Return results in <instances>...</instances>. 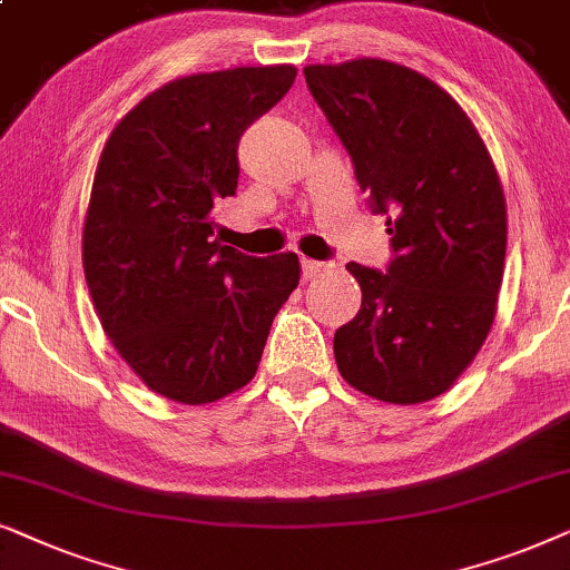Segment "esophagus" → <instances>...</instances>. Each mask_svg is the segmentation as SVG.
Masks as SVG:
<instances>
[{"instance_id": "obj_1", "label": "esophagus", "mask_w": 570, "mask_h": 570, "mask_svg": "<svg viewBox=\"0 0 570 570\" xmlns=\"http://www.w3.org/2000/svg\"><path fill=\"white\" fill-rule=\"evenodd\" d=\"M331 268V263H321V261H309V257H302V273H305V278H315L321 276Z\"/></svg>"}]
</instances>
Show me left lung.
<instances>
[{
    "label": "left lung",
    "instance_id": "8db88e82",
    "mask_svg": "<svg viewBox=\"0 0 570 570\" xmlns=\"http://www.w3.org/2000/svg\"><path fill=\"white\" fill-rule=\"evenodd\" d=\"M307 88L389 214V273L348 263L362 289L333 336L338 373L389 404L440 396L474 362L498 313L508 216L472 119L438 82L389 59L307 65Z\"/></svg>",
    "mask_w": 570,
    "mask_h": 570
}]
</instances>
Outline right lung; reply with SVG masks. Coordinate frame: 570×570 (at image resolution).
Masks as SVG:
<instances>
[{
  "mask_svg": "<svg viewBox=\"0 0 570 570\" xmlns=\"http://www.w3.org/2000/svg\"><path fill=\"white\" fill-rule=\"evenodd\" d=\"M294 65L166 82L132 106L98 158L82 271L101 328L158 396L200 406L245 389L299 257H249L210 237L237 189L242 132L284 98Z\"/></svg>",
  "mask_w": 570,
  "mask_h": 570,
  "instance_id": "1",
  "label": "right lung"
}]
</instances>
